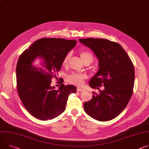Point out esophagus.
Instances as JSON below:
<instances>
[{
    "mask_svg": "<svg viewBox=\"0 0 149 149\" xmlns=\"http://www.w3.org/2000/svg\"><path fill=\"white\" fill-rule=\"evenodd\" d=\"M77 91H78V92H79V91H84V89L78 87V88H77Z\"/></svg>",
    "mask_w": 149,
    "mask_h": 149,
    "instance_id": "34e87169",
    "label": "esophagus"
}]
</instances>
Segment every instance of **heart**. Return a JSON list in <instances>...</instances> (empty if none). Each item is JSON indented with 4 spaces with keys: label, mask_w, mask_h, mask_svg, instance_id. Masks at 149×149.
Here are the masks:
<instances>
[{
    "label": "heart",
    "mask_w": 149,
    "mask_h": 149,
    "mask_svg": "<svg viewBox=\"0 0 149 149\" xmlns=\"http://www.w3.org/2000/svg\"><path fill=\"white\" fill-rule=\"evenodd\" d=\"M80 56L83 62L85 63L87 61H90L91 62L93 60V56L92 54L87 51H81ZM71 58V53L66 54L62 60V66H66L68 65L70 59ZM86 78V75L79 73H72L66 77V81L71 84L80 86L83 85L84 80Z\"/></svg>",
    "instance_id": "heart-1"
}]
</instances>
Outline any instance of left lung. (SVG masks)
<instances>
[{
	"label": "left lung",
	"mask_w": 149,
	"mask_h": 149,
	"mask_svg": "<svg viewBox=\"0 0 149 149\" xmlns=\"http://www.w3.org/2000/svg\"><path fill=\"white\" fill-rule=\"evenodd\" d=\"M90 48L99 60V69L90 81L92 88L103 85L99 94L93 93L91 100L84 103L87 115L100 121L111 120L128 104L133 92L135 72L133 63L119 44L103 38L79 39Z\"/></svg>",
	"instance_id": "left-lung-1"
}]
</instances>
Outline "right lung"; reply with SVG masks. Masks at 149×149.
<instances>
[{
    "instance_id": "add662e5",
    "label": "right lung",
    "mask_w": 149,
    "mask_h": 149,
    "mask_svg": "<svg viewBox=\"0 0 149 149\" xmlns=\"http://www.w3.org/2000/svg\"><path fill=\"white\" fill-rule=\"evenodd\" d=\"M76 44L75 40L41 38L19 56L16 68L18 94L25 109L35 118L47 120L58 116L64 112L69 96L76 92L72 85L61 83L58 90L51 86L63 58ZM37 58L41 59L40 67L32 64Z\"/></svg>"
}]
</instances>
